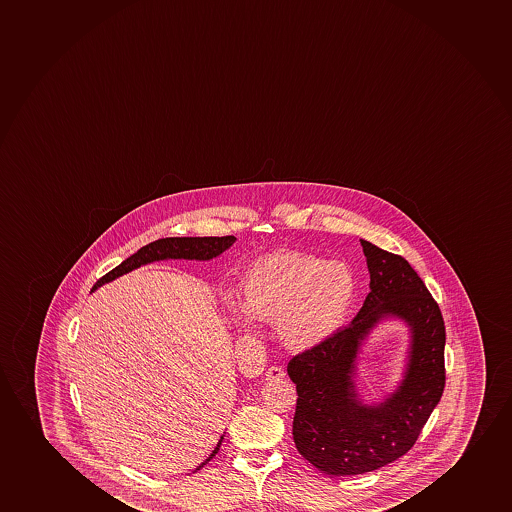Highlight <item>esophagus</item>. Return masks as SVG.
I'll list each match as a JSON object with an SVG mask.
<instances>
[{
	"label": "esophagus",
	"instance_id": "34e87169",
	"mask_svg": "<svg viewBox=\"0 0 512 512\" xmlns=\"http://www.w3.org/2000/svg\"><path fill=\"white\" fill-rule=\"evenodd\" d=\"M285 377V371L278 365H271L270 369L266 371V379L268 381H275V379H283Z\"/></svg>",
	"mask_w": 512,
	"mask_h": 512
}]
</instances>
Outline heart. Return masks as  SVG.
Instances as JSON below:
<instances>
[{
	"label": "heart",
	"instance_id": "obj_1",
	"mask_svg": "<svg viewBox=\"0 0 512 512\" xmlns=\"http://www.w3.org/2000/svg\"><path fill=\"white\" fill-rule=\"evenodd\" d=\"M355 277L340 261L280 251L247 271L244 307L263 323L278 324L283 343L311 350L338 333L355 299ZM244 326H251L246 314Z\"/></svg>",
	"mask_w": 512,
	"mask_h": 512
}]
</instances>
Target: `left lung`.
Here are the masks:
<instances>
[{
	"label": "left lung",
	"mask_w": 512,
	"mask_h": 512,
	"mask_svg": "<svg viewBox=\"0 0 512 512\" xmlns=\"http://www.w3.org/2000/svg\"><path fill=\"white\" fill-rule=\"evenodd\" d=\"M371 292L347 328L297 353L287 372L295 382V447L328 475H360L389 465L412 449L446 386V326L439 304L400 254L360 239ZM393 313L413 328L411 364L401 389L381 406L364 407L352 386L359 341Z\"/></svg>",
	"instance_id": "left-lung-1"
}]
</instances>
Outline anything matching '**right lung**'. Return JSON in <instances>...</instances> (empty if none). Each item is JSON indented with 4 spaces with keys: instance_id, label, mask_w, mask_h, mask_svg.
I'll return each mask as SVG.
<instances>
[{
    "instance_id": "1",
    "label": "right lung",
    "mask_w": 512,
    "mask_h": 512,
    "mask_svg": "<svg viewBox=\"0 0 512 512\" xmlns=\"http://www.w3.org/2000/svg\"><path fill=\"white\" fill-rule=\"evenodd\" d=\"M234 242V235H224V237H165V239L150 242L147 246L138 249L130 258L124 259L123 263L116 266L114 270L99 278L92 290L104 285V283L111 282L114 278L121 277L128 271L135 270L138 266L147 265V263L159 261V259H200L201 261V259L217 258L218 254L224 253L225 249H229ZM222 439L224 437H220V441H218L217 447L213 449L212 454L196 470H201L218 453Z\"/></svg>"
}]
</instances>
